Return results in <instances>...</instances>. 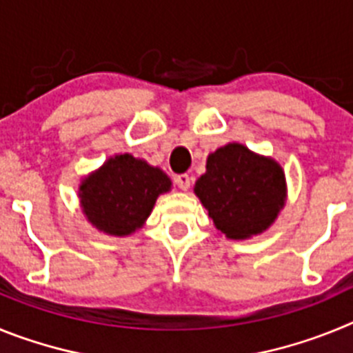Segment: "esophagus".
I'll return each instance as SVG.
<instances>
[{
    "label": "esophagus",
    "mask_w": 353,
    "mask_h": 353,
    "mask_svg": "<svg viewBox=\"0 0 353 353\" xmlns=\"http://www.w3.org/2000/svg\"><path fill=\"white\" fill-rule=\"evenodd\" d=\"M174 182H176V185L182 189V191H187L189 187H191V176L187 173H182V174H176V179H174Z\"/></svg>",
    "instance_id": "obj_1"
}]
</instances>
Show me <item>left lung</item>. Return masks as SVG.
I'll list each match as a JSON object with an SVG mask.
<instances>
[{"label": "left lung", "instance_id": "8db88e82", "mask_svg": "<svg viewBox=\"0 0 353 353\" xmlns=\"http://www.w3.org/2000/svg\"><path fill=\"white\" fill-rule=\"evenodd\" d=\"M194 192L228 239H249L265 232L285 205V173L272 159L230 143L208 155Z\"/></svg>", "mask_w": 353, "mask_h": 353}]
</instances>
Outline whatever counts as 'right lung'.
Wrapping results in <instances>:
<instances>
[{"instance_id":"1","label":"right lung","mask_w":353,"mask_h":353,"mask_svg":"<svg viewBox=\"0 0 353 353\" xmlns=\"http://www.w3.org/2000/svg\"><path fill=\"white\" fill-rule=\"evenodd\" d=\"M171 182L159 168L129 154L109 159L79 187L81 205L90 223L109 235H129L141 228Z\"/></svg>"}]
</instances>
